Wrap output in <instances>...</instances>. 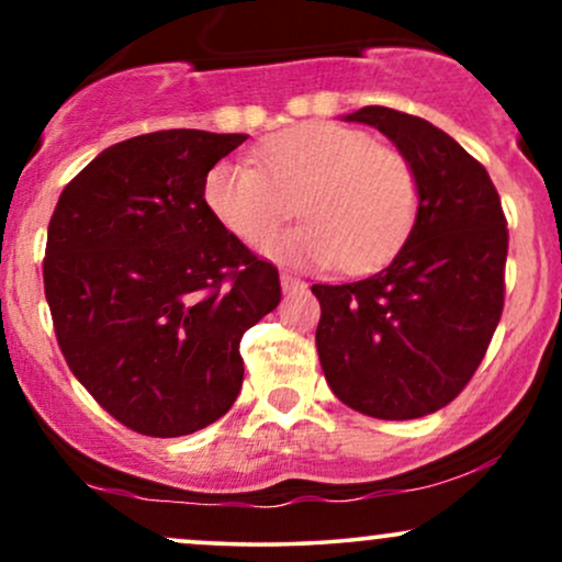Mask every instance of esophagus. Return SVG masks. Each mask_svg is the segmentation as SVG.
Segmentation results:
<instances>
[{"label": "esophagus", "mask_w": 562, "mask_h": 562, "mask_svg": "<svg viewBox=\"0 0 562 562\" xmlns=\"http://www.w3.org/2000/svg\"><path fill=\"white\" fill-rule=\"evenodd\" d=\"M280 282H282V290H285V293H295V290L306 288V282H303L301 277H295V274H290V272H282L280 274Z\"/></svg>", "instance_id": "obj_1"}]
</instances>
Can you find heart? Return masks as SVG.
<instances>
[{
  "mask_svg": "<svg viewBox=\"0 0 562 562\" xmlns=\"http://www.w3.org/2000/svg\"><path fill=\"white\" fill-rule=\"evenodd\" d=\"M300 205L295 206L294 203ZM205 203L245 245H261L295 209L308 222L267 243L282 261H340L367 272L396 254L420 205L415 166L362 128L303 124L277 134L250 160H222L205 177Z\"/></svg>",
  "mask_w": 562,
  "mask_h": 562,
  "instance_id": "1",
  "label": "heart"
}]
</instances>
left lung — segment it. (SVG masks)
Segmentation results:
<instances>
[{
    "label": "left lung",
    "mask_w": 562,
    "mask_h": 562,
    "mask_svg": "<svg viewBox=\"0 0 562 562\" xmlns=\"http://www.w3.org/2000/svg\"><path fill=\"white\" fill-rule=\"evenodd\" d=\"M415 166V227L389 267L344 285H312L317 351L335 396L378 420H415L460 396L486 357L505 306L507 218L483 166L417 115L367 105Z\"/></svg>",
    "instance_id": "obj_1"
}]
</instances>
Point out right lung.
Instances as JSON below:
<instances>
[{
	"mask_svg": "<svg viewBox=\"0 0 562 562\" xmlns=\"http://www.w3.org/2000/svg\"><path fill=\"white\" fill-rule=\"evenodd\" d=\"M248 134L166 128L108 147L60 192L44 295L63 357L142 436L195 434L243 385L240 340L282 299L274 263L205 203V177Z\"/></svg>",
	"mask_w": 562,
	"mask_h": 562,
	"instance_id": "1",
	"label": "right lung"
}]
</instances>
